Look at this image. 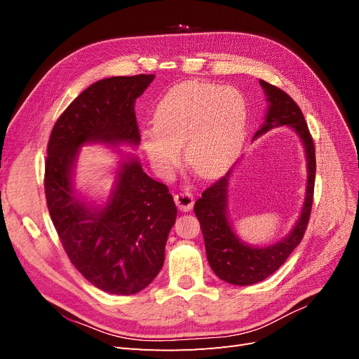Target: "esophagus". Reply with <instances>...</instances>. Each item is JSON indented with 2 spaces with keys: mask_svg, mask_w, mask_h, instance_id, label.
Returning <instances> with one entry per match:
<instances>
[{
  "mask_svg": "<svg viewBox=\"0 0 359 359\" xmlns=\"http://www.w3.org/2000/svg\"><path fill=\"white\" fill-rule=\"evenodd\" d=\"M173 201H175L178 208L184 212L190 211L193 208V203H194V198H193V194L190 191L175 193V194H173Z\"/></svg>",
  "mask_w": 359,
  "mask_h": 359,
  "instance_id": "34e87169",
  "label": "esophagus"
}]
</instances>
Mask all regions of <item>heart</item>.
Here are the masks:
<instances>
[{"label": "heart", "mask_w": 359, "mask_h": 359, "mask_svg": "<svg viewBox=\"0 0 359 359\" xmlns=\"http://www.w3.org/2000/svg\"><path fill=\"white\" fill-rule=\"evenodd\" d=\"M156 128L142 135L151 163L169 173L180 163V147L190 169L210 178L222 172L241 144L247 121L243 94L232 86L181 83L158 102Z\"/></svg>", "instance_id": "heart-1"}]
</instances>
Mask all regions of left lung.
<instances>
[{
    "instance_id": "obj_1",
    "label": "left lung",
    "mask_w": 359,
    "mask_h": 359,
    "mask_svg": "<svg viewBox=\"0 0 359 359\" xmlns=\"http://www.w3.org/2000/svg\"><path fill=\"white\" fill-rule=\"evenodd\" d=\"M260 85L266 93L269 109L265 116V124L256 132L255 137L281 126H289L295 130L306 147L309 169L307 194L299 220L290 235L277 244L259 248L250 247L238 240L227 220V186H229L232 169L202 193V198L194 203V214L201 223L206 257L217 277L238 286L255 285L274 274L301 243L310 220L314 178H316V151H314L313 137L299 106L293 102L289 94L277 88L276 85L265 81H260Z\"/></svg>"
}]
</instances>
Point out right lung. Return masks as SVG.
<instances>
[{
    "mask_svg": "<svg viewBox=\"0 0 359 359\" xmlns=\"http://www.w3.org/2000/svg\"><path fill=\"white\" fill-rule=\"evenodd\" d=\"M153 79L114 76L93 83L60 115L48 142L45 194L52 223L76 269L114 295L137 293L160 273L177 206L165 184L132 158L123 163L104 208L90 210L73 194L72 168L86 142L139 145L133 104Z\"/></svg>",
    "mask_w": 359,
    "mask_h": 359,
    "instance_id": "add662e5",
    "label": "right lung"
}]
</instances>
